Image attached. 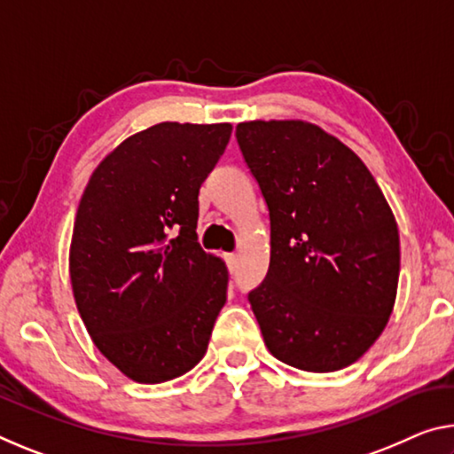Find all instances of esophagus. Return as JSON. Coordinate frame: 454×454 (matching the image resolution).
<instances>
[{"mask_svg":"<svg viewBox=\"0 0 454 454\" xmlns=\"http://www.w3.org/2000/svg\"><path fill=\"white\" fill-rule=\"evenodd\" d=\"M224 261H226V264H228V269L234 272L236 262H239V256H236L234 253H228V254H224Z\"/></svg>","mask_w":454,"mask_h":454,"instance_id":"esophagus-1","label":"esophagus"}]
</instances>
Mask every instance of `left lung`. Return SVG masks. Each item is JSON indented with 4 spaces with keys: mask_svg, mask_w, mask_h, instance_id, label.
<instances>
[{
    "mask_svg": "<svg viewBox=\"0 0 454 454\" xmlns=\"http://www.w3.org/2000/svg\"><path fill=\"white\" fill-rule=\"evenodd\" d=\"M269 207L270 264L248 293L266 348L305 372L357 362L390 319L398 224L364 161L305 121L236 127Z\"/></svg>",
    "mask_w": 454,
    "mask_h": 454,
    "instance_id": "8db88e82",
    "label": "left lung"
}]
</instances>
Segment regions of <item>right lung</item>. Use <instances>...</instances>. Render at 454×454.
Wrapping results in <instances>:
<instances>
[{
  "mask_svg": "<svg viewBox=\"0 0 454 454\" xmlns=\"http://www.w3.org/2000/svg\"><path fill=\"white\" fill-rule=\"evenodd\" d=\"M232 125L160 123L92 171L78 204L70 280L92 341L139 384L190 372L226 303L228 270L198 242V193Z\"/></svg>",
  "mask_w": 454,
  "mask_h": 454,
  "instance_id": "obj_1",
  "label": "right lung"
}]
</instances>
